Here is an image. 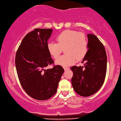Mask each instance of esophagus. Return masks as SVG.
<instances>
[{"mask_svg":"<svg viewBox=\"0 0 121 121\" xmlns=\"http://www.w3.org/2000/svg\"><path fill=\"white\" fill-rule=\"evenodd\" d=\"M69 69V67H64L65 70H67Z\"/></svg>","mask_w":121,"mask_h":121,"instance_id":"34e87169","label":"esophagus"}]
</instances>
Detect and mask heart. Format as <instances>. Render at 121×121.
<instances>
[{
    "label": "heart",
    "instance_id": "obj_1",
    "mask_svg": "<svg viewBox=\"0 0 121 121\" xmlns=\"http://www.w3.org/2000/svg\"><path fill=\"white\" fill-rule=\"evenodd\" d=\"M57 43H47L48 51L52 56L57 59L64 49L65 54L59 57L55 64L64 67L74 65L77 59L81 60L87 54L88 41L86 35L74 30H65L56 36Z\"/></svg>",
    "mask_w": 121,
    "mask_h": 121
}]
</instances>
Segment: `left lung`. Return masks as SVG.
<instances>
[{
    "label": "left lung",
    "mask_w": 121,
    "mask_h": 121,
    "mask_svg": "<svg viewBox=\"0 0 121 121\" xmlns=\"http://www.w3.org/2000/svg\"><path fill=\"white\" fill-rule=\"evenodd\" d=\"M88 50L82 63L84 66H73L72 84L75 91L88 97L100 89L107 72V57L105 48L96 35L88 34Z\"/></svg>",
    "instance_id": "8db88e82"
}]
</instances>
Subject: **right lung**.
I'll list each match as a JSON object with an SVG mask.
<instances>
[{
  "label": "right lung",
  "instance_id": "obj_1",
  "mask_svg": "<svg viewBox=\"0 0 121 121\" xmlns=\"http://www.w3.org/2000/svg\"><path fill=\"white\" fill-rule=\"evenodd\" d=\"M52 31L36 28L27 34L16 55L15 64L21 85L28 95L38 100H46L56 93L64 72L59 65L46 69L54 64L47 49Z\"/></svg>",
  "mask_w": 121,
  "mask_h": 121
}]
</instances>
